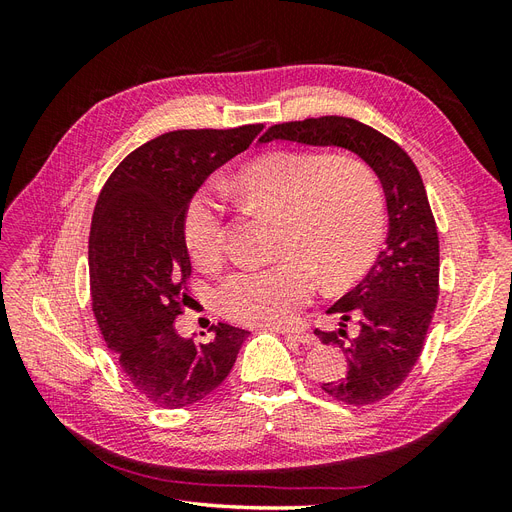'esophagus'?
Returning a JSON list of instances; mask_svg holds the SVG:
<instances>
[{"label":"esophagus","instance_id":"esophagus-1","mask_svg":"<svg viewBox=\"0 0 512 512\" xmlns=\"http://www.w3.org/2000/svg\"><path fill=\"white\" fill-rule=\"evenodd\" d=\"M282 335H286L288 339H294V342L305 344V346H314L318 339L312 333H305V331H288V329H280Z\"/></svg>","mask_w":512,"mask_h":512}]
</instances>
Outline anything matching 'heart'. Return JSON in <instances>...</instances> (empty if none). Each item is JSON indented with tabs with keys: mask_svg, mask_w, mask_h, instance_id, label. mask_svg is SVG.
<instances>
[{
	"mask_svg": "<svg viewBox=\"0 0 512 512\" xmlns=\"http://www.w3.org/2000/svg\"><path fill=\"white\" fill-rule=\"evenodd\" d=\"M241 203L280 220L277 254L265 269L230 273L215 292L220 312L241 324H288L312 301L319 275L344 288L374 262L384 235L380 183L363 160L277 151L243 168L232 183ZM224 203L198 190L185 211V243L198 267L224 256Z\"/></svg>",
	"mask_w": 512,
	"mask_h": 512,
	"instance_id": "1",
	"label": "heart"
}]
</instances>
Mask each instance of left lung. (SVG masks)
Instances as JSON below:
<instances>
[{
	"mask_svg": "<svg viewBox=\"0 0 512 512\" xmlns=\"http://www.w3.org/2000/svg\"><path fill=\"white\" fill-rule=\"evenodd\" d=\"M271 141L348 149L382 183L389 211L384 250L363 282L327 309L339 316V329L314 331L348 356L346 378L324 382L322 391L352 406L376 404L416 365L440 294L438 228L421 173L389 136L350 117L277 123L260 136V143Z\"/></svg>",
	"mask_w": 512,
	"mask_h": 512,
	"instance_id": "1",
	"label": "left lung"
}]
</instances>
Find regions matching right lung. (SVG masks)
Segmentation results:
<instances>
[{
  "label": "right lung",
  "mask_w": 512,
  "mask_h": 512,
  "mask_svg": "<svg viewBox=\"0 0 512 512\" xmlns=\"http://www.w3.org/2000/svg\"><path fill=\"white\" fill-rule=\"evenodd\" d=\"M262 128L166 132L126 156L98 196L89 232L91 307L123 374L160 408L192 406L218 389L250 335L218 322L211 342L196 344L177 333L175 318L190 301V200Z\"/></svg>",
  "instance_id": "add662e5"
}]
</instances>
